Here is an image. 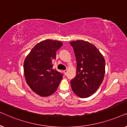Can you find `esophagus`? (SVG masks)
Returning <instances> with one entry per match:
<instances>
[{
	"mask_svg": "<svg viewBox=\"0 0 127 127\" xmlns=\"http://www.w3.org/2000/svg\"><path fill=\"white\" fill-rule=\"evenodd\" d=\"M64 73H65V74H67V70H64Z\"/></svg>",
	"mask_w": 127,
	"mask_h": 127,
	"instance_id": "34e87169",
	"label": "esophagus"
}]
</instances>
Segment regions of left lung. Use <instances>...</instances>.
<instances>
[{
    "label": "left lung",
    "instance_id": "obj_1",
    "mask_svg": "<svg viewBox=\"0 0 127 127\" xmlns=\"http://www.w3.org/2000/svg\"><path fill=\"white\" fill-rule=\"evenodd\" d=\"M77 61L76 76L71 80L73 93L87 98L97 91L105 73L104 57L94 45L84 40L70 41Z\"/></svg>",
    "mask_w": 127,
    "mask_h": 127
}]
</instances>
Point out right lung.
Wrapping results in <instances>:
<instances>
[{
	"instance_id": "1",
	"label": "right lung",
	"mask_w": 127,
	"mask_h": 127,
	"mask_svg": "<svg viewBox=\"0 0 127 127\" xmlns=\"http://www.w3.org/2000/svg\"><path fill=\"white\" fill-rule=\"evenodd\" d=\"M63 45L61 41L47 39L36 45L24 61V75L32 90L41 96L54 93L63 74L53 69L56 52Z\"/></svg>"
}]
</instances>
